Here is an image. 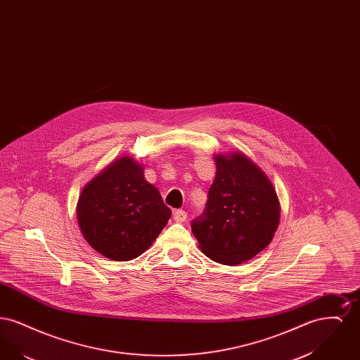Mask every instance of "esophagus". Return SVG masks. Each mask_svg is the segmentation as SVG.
Here are the masks:
<instances>
[{"mask_svg":"<svg viewBox=\"0 0 360 360\" xmlns=\"http://www.w3.org/2000/svg\"><path fill=\"white\" fill-rule=\"evenodd\" d=\"M172 217L176 223H184L186 219H188V213L185 210H175L172 213Z\"/></svg>","mask_w":360,"mask_h":360,"instance_id":"1","label":"esophagus"}]
</instances>
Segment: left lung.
<instances>
[{
    "mask_svg": "<svg viewBox=\"0 0 360 360\" xmlns=\"http://www.w3.org/2000/svg\"><path fill=\"white\" fill-rule=\"evenodd\" d=\"M214 162L205 212L191 223V231L206 257L236 266L271 243L281 204L266 172L247 155L216 154Z\"/></svg>",
    "mask_w": 360,
    "mask_h": 360,
    "instance_id": "left-lung-1",
    "label": "left lung"
}]
</instances>
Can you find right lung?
Here are the masks:
<instances>
[{
  "instance_id": "obj_1",
  "label": "right lung",
  "mask_w": 360,
  "mask_h": 360,
  "mask_svg": "<svg viewBox=\"0 0 360 360\" xmlns=\"http://www.w3.org/2000/svg\"><path fill=\"white\" fill-rule=\"evenodd\" d=\"M172 217L143 165L121 156L82 190L77 220L86 241L103 257L127 262L151 247Z\"/></svg>"
}]
</instances>
